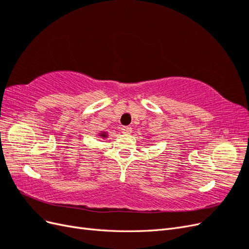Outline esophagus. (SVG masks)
Segmentation results:
<instances>
[{
    "mask_svg": "<svg viewBox=\"0 0 249 249\" xmlns=\"http://www.w3.org/2000/svg\"><path fill=\"white\" fill-rule=\"evenodd\" d=\"M122 132L125 135L127 134H131L132 133V127L131 126H123L122 127Z\"/></svg>",
    "mask_w": 249,
    "mask_h": 249,
    "instance_id": "obj_1",
    "label": "esophagus"
}]
</instances>
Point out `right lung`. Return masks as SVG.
Returning <instances> with one entry per match:
<instances>
[{
	"label": "right lung",
	"instance_id": "right-lung-1",
	"mask_svg": "<svg viewBox=\"0 0 249 249\" xmlns=\"http://www.w3.org/2000/svg\"><path fill=\"white\" fill-rule=\"evenodd\" d=\"M99 137L106 139V138H108V133L107 132H101V133H99Z\"/></svg>",
	"mask_w": 249,
	"mask_h": 249
}]
</instances>
